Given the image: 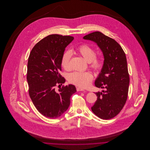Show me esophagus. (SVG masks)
<instances>
[{
    "mask_svg": "<svg viewBox=\"0 0 150 150\" xmlns=\"http://www.w3.org/2000/svg\"><path fill=\"white\" fill-rule=\"evenodd\" d=\"M76 90H77V91H85L83 88H81V87H76Z\"/></svg>",
    "mask_w": 150,
    "mask_h": 150,
    "instance_id": "1",
    "label": "esophagus"
}]
</instances>
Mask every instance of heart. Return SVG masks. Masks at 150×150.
Returning <instances> with one entry per match:
<instances>
[{"label":"heart","mask_w":150,"mask_h":150,"mask_svg":"<svg viewBox=\"0 0 150 150\" xmlns=\"http://www.w3.org/2000/svg\"><path fill=\"white\" fill-rule=\"evenodd\" d=\"M80 54L88 62H89L90 67L95 71H100L103 64V60L102 57H96L95 50L86 44H82L77 48ZM71 53L70 51L64 52L61 58V64L66 70L71 69L70 59ZM93 75L89 71L73 72L68 76V80L70 83L76 86L86 87L89 86L93 79Z\"/></svg>","instance_id":"heart-1"}]
</instances>
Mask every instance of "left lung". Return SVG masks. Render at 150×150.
<instances>
[{"instance_id": "1", "label": "left lung", "mask_w": 150, "mask_h": 150, "mask_svg": "<svg viewBox=\"0 0 150 150\" xmlns=\"http://www.w3.org/2000/svg\"><path fill=\"white\" fill-rule=\"evenodd\" d=\"M83 39L96 43L104 57L95 86L105 91L95 93L97 100L92 111L102 119H112L121 111L128 97L129 75L125 54L114 39L99 31L84 36Z\"/></svg>"}]
</instances>
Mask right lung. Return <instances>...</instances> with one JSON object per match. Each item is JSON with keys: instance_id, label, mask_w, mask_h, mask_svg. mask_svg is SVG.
<instances>
[{"instance_id": "add662e5", "label": "right lung", "mask_w": 150, "mask_h": 150, "mask_svg": "<svg viewBox=\"0 0 150 150\" xmlns=\"http://www.w3.org/2000/svg\"><path fill=\"white\" fill-rule=\"evenodd\" d=\"M73 40L71 36L50 35L36 43L30 53L27 71L29 95L38 111L47 117L61 116L76 92L72 84L63 86L58 91L55 88L65 82L59 74L61 61L66 47Z\"/></svg>"}]
</instances>
